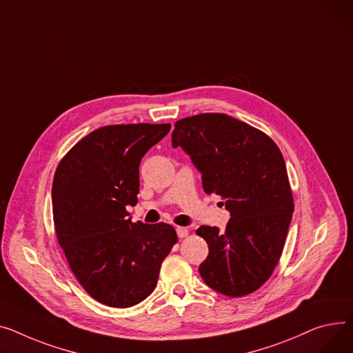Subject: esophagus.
Returning <instances> with one entry per match:
<instances>
[{"label":"esophagus","mask_w":353,"mask_h":353,"mask_svg":"<svg viewBox=\"0 0 353 353\" xmlns=\"http://www.w3.org/2000/svg\"><path fill=\"white\" fill-rule=\"evenodd\" d=\"M176 232H177L179 239H184V237H187V234H189V230H187L185 227H177Z\"/></svg>","instance_id":"1"}]
</instances>
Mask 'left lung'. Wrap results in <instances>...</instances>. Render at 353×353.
Masks as SVG:
<instances>
[{
	"label": "left lung",
	"instance_id": "1",
	"mask_svg": "<svg viewBox=\"0 0 353 353\" xmlns=\"http://www.w3.org/2000/svg\"><path fill=\"white\" fill-rule=\"evenodd\" d=\"M172 146L190 156L204 192L220 194L230 211L224 231H196L208 244L203 281L227 296L254 292L278 264L294 213L283 154L265 133L223 113L176 122Z\"/></svg>",
	"mask_w": 353,
	"mask_h": 353
}]
</instances>
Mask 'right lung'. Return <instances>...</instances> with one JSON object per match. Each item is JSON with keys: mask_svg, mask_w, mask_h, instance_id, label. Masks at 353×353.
I'll return each mask as SVG.
<instances>
[{"mask_svg": "<svg viewBox=\"0 0 353 353\" xmlns=\"http://www.w3.org/2000/svg\"><path fill=\"white\" fill-rule=\"evenodd\" d=\"M169 130L170 123L101 128L70 149L55 172L59 245L79 284L108 307L146 299L177 243L170 224L132 223L126 211L137 203L140 160Z\"/></svg>", "mask_w": 353, "mask_h": 353, "instance_id": "obj_1", "label": "right lung"}]
</instances>
